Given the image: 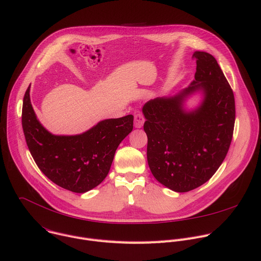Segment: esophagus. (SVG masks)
Masks as SVG:
<instances>
[{
    "mask_svg": "<svg viewBox=\"0 0 261 261\" xmlns=\"http://www.w3.org/2000/svg\"><path fill=\"white\" fill-rule=\"evenodd\" d=\"M144 123H145V117L139 111H136L134 113V127L141 128L144 126Z\"/></svg>",
    "mask_w": 261,
    "mask_h": 261,
    "instance_id": "esophagus-1",
    "label": "esophagus"
}]
</instances>
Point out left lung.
Instances as JSON below:
<instances>
[{
	"label": "left lung",
	"instance_id": "1",
	"mask_svg": "<svg viewBox=\"0 0 261 261\" xmlns=\"http://www.w3.org/2000/svg\"><path fill=\"white\" fill-rule=\"evenodd\" d=\"M195 80L174 96L143 107L149 168L158 182L186 193L207 182L224 161L235 122L233 91L216 58L196 51ZM201 92L202 101L186 110L185 101Z\"/></svg>",
	"mask_w": 261,
	"mask_h": 261
}]
</instances>
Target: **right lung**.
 I'll use <instances>...</instances> for the list:
<instances>
[{"label":"right lung","instance_id":"right-lung-1","mask_svg":"<svg viewBox=\"0 0 261 261\" xmlns=\"http://www.w3.org/2000/svg\"><path fill=\"white\" fill-rule=\"evenodd\" d=\"M21 125L39 170L58 186L83 194L108 175L117 147L133 129V115L101 121L81 134L55 135L38 121L29 86L22 102Z\"/></svg>","mask_w":261,"mask_h":261}]
</instances>
